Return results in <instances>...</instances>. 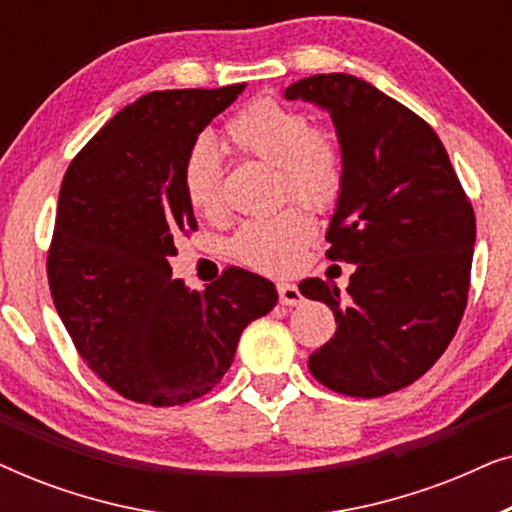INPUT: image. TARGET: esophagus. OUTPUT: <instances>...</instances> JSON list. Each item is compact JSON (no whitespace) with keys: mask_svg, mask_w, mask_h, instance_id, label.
<instances>
[{"mask_svg":"<svg viewBox=\"0 0 512 512\" xmlns=\"http://www.w3.org/2000/svg\"><path fill=\"white\" fill-rule=\"evenodd\" d=\"M277 291H279V303H282V305L293 307V305L303 303V293L298 291L296 284L282 282V284H277Z\"/></svg>","mask_w":512,"mask_h":512,"instance_id":"obj_1","label":"esophagus"}]
</instances>
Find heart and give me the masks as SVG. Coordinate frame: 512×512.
<instances>
[{"instance_id":"obj_1","label":"heart","mask_w":512,"mask_h":512,"mask_svg":"<svg viewBox=\"0 0 512 512\" xmlns=\"http://www.w3.org/2000/svg\"><path fill=\"white\" fill-rule=\"evenodd\" d=\"M223 142L240 156L277 167L279 195L312 209H328L345 184V153L335 132L314 128L293 104L261 97L223 125ZM181 184L188 205L212 216L221 207V165L212 146L198 139L186 153ZM314 235L312 219L300 207H286L237 230L233 254L249 268L284 275L296 270Z\"/></svg>"}]
</instances>
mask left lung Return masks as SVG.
<instances>
[{
  "mask_svg": "<svg viewBox=\"0 0 512 512\" xmlns=\"http://www.w3.org/2000/svg\"><path fill=\"white\" fill-rule=\"evenodd\" d=\"M333 118L345 153L326 240L354 263L347 296L312 277L300 293L335 314L310 356L324 387L356 398L408 387L440 359L464 317L475 214L443 142L424 118L352 74H314L284 90Z\"/></svg>",
  "mask_w": 512,
  "mask_h": 512,
  "instance_id": "1",
  "label": "left lung"
}]
</instances>
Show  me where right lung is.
Segmentation results:
<instances>
[{
    "instance_id": "obj_1",
    "label": "right lung",
    "mask_w": 512,
    "mask_h": 512,
    "mask_svg": "<svg viewBox=\"0 0 512 512\" xmlns=\"http://www.w3.org/2000/svg\"><path fill=\"white\" fill-rule=\"evenodd\" d=\"M226 88L156 90L118 111L62 179L48 286L74 347L135 403L212 391L247 324L277 305L270 279L228 268L205 291L172 279L174 242L198 228L181 170L198 135L237 100Z\"/></svg>"
}]
</instances>
